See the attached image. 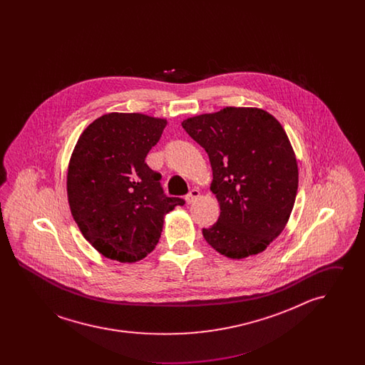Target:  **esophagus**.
Instances as JSON below:
<instances>
[{"label":"esophagus","mask_w":365,"mask_h":365,"mask_svg":"<svg viewBox=\"0 0 365 365\" xmlns=\"http://www.w3.org/2000/svg\"><path fill=\"white\" fill-rule=\"evenodd\" d=\"M200 191L197 190V189H194V190H191L190 192H189V195L186 197V202L187 204H192V202H195L198 198H200Z\"/></svg>","instance_id":"esophagus-1"}]
</instances>
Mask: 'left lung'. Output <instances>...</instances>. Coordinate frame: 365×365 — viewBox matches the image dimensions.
Wrapping results in <instances>:
<instances>
[{
	"instance_id": "obj_1",
	"label": "left lung",
	"mask_w": 365,
	"mask_h": 365,
	"mask_svg": "<svg viewBox=\"0 0 365 365\" xmlns=\"http://www.w3.org/2000/svg\"><path fill=\"white\" fill-rule=\"evenodd\" d=\"M208 153L219 220L205 241L232 260L256 256L287 225L298 190L294 149L282 124L260 108L226 106L182 122Z\"/></svg>"
}]
</instances>
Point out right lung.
<instances>
[{
    "label": "right lung",
    "instance_id": "1",
    "mask_svg": "<svg viewBox=\"0 0 365 365\" xmlns=\"http://www.w3.org/2000/svg\"><path fill=\"white\" fill-rule=\"evenodd\" d=\"M167 119L110 112L90 123L71 155L67 195L81 232L106 259L135 262L156 247L165 215L183 205L165 197L145 157Z\"/></svg>",
    "mask_w": 365,
    "mask_h": 365
}]
</instances>
